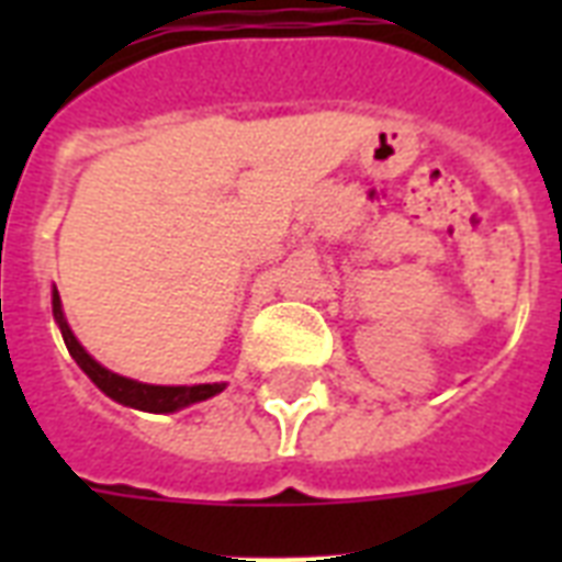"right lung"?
<instances>
[{"label": "right lung", "instance_id": "add662e5", "mask_svg": "<svg viewBox=\"0 0 562 562\" xmlns=\"http://www.w3.org/2000/svg\"><path fill=\"white\" fill-rule=\"evenodd\" d=\"M52 315H55V324L60 326V335H64V344L69 356L75 359V364L90 375L92 384L99 387L101 393H108L110 400L125 405V408L148 411V414H175L180 408H189L194 402H203L221 393L227 384L212 382V384H148L136 382V379H127L122 373H113L104 364L92 359L90 352L83 350L81 341L75 338L72 326L66 324L64 306H60V294L57 289H52Z\"/></svg>", "mask_w": 562, "mask_h": 562}]
</instances>
